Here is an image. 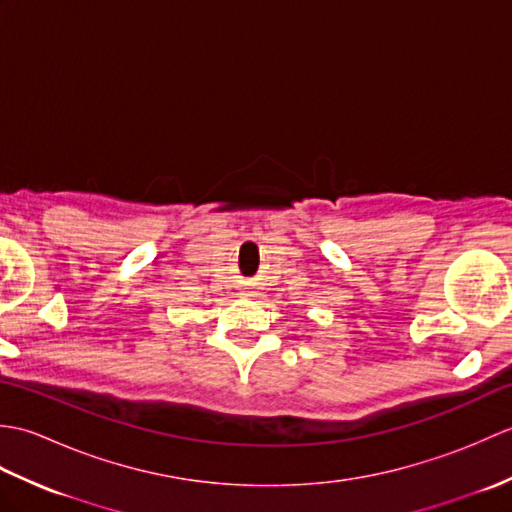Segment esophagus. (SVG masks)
Returning a JSON list of instances; mask_svg holds the SVG:
<instances>
[{"label":"esophagus","instance_id":"1","mask_svg":"<svg viewBox=\"0 0 512 512\" xmlns=\"http://www.w3.org/2000/svg\"><path fill=\"white\" fill-rule=\"evenodd\" d=\"M253 292H255L253 288H244V290H242V295H246V297H253Z\"/></svg>","mask_w":512,"mask_h":512}]
</instances>
